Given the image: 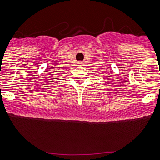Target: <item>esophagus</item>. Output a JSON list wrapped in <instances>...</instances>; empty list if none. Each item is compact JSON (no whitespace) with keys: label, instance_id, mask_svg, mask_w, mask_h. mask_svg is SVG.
I'll return each mask as SVG.
<instances>
[{"label":"esophagus","instance_id":"34e87169","mask_svg":"<svg viewBox=\"0 0 160 160\" xmlns=\"http://www.w3.org/2000/svg\"><path fill=\"white\" fill-rule=\"evenodd\" d=\"M78 66H82V62H78Z\"/></svg>","mask_w":160,"mask_h":160}]
</instances>
